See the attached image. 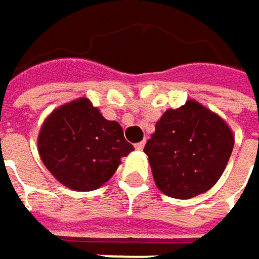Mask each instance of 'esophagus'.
Masks as SVG:
<instances>
[{"instance_id":"34e87169","label":"esophagus","mask_w":259,"mask_h":259,"mask_svg":"<svg viewBox=\"0 0 259 259\" xmlns=\"http://www.w3.org/2000/svg\"><path fill=\"white\" fill-rule=\"evenodd\" d=\"M144 144H146V141H140V143L136 144V149H137V150H143V149H144Z\"/></svg>"}]
</instances>
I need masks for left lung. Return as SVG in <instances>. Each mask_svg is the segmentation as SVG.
<instances>
[{
    "instance_id": "1",
    "label": "left lung",
    "mask_w": 259,
    "mask_h": 259,
    "mask_svg": "<svg viewBox=\"0 0 259 259\" xmlns=\"http://www.w3.org/2000/svg\"><path fill=\"white\" fill-rule=\"evenodd\" d=\"M234 146L230 126L200 103L168 109L144 146L157 189L176 199L208 192L223 176Z\"/></svg>"
}]
</instances>
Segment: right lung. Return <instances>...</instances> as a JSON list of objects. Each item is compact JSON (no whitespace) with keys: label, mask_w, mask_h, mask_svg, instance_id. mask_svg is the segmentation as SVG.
I'll use <instances>...</instances> for the list:
<instances>
[{"label":"right lung","mask_w":259,"mask_h":259,"mask_svg":"<svg viewBox=\"0 0 259 259\" xmlns=\"http://www.w3.org/2000/svg\"><path fill=\"white\" fill-rule=\"evenodd\" d=\"M134 150L116 120L103 118L85 97L50 113L38 136V152L47 169L63 186L90 192L109 181L120 157Z\"/></svg>","instance_id":"add662e5"}]
</instances>
